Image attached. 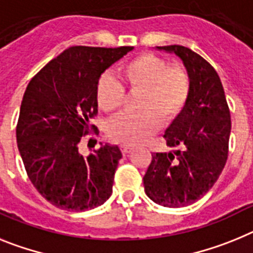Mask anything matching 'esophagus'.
<instances>
[{
  "label": "esophagus",
  "instance_id": "34e87169",
  "mask_svg": "<svg viewBox=\"0 0 253 253\" xmlns=\"http://www.w3.org/2000/svg\"><path fill=\"white\" fill-rule=\"evenodd\" d=\"M121 151H122L124 155H127V154L132 151V148H131V146H122V148H121Z\"/></svg>",
  "mask_w": 253,
  "mask_h": 253
}]
</instances>
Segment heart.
Returning <instances> with one entry per match:
<instances>
[{"mask_svg":"<svg viewBox=\"0 0 253 253\" xmlns=\"http://www.w3.org/2000/svg\"><path fill=\"white\" fill-rule=\"evenodd\" d=\"M122 83L102 75L95 85L96 104L105 113H116L125 102V89L139 94L135 114H124L108 124L107 133L121 145H139L162 127L178 120L188 104L192 83L181 65H169L163 57L141 53L118 70Z\"/></svg>","mask_w":253,"mask_h":253,"instance_id":"obj_1","label":"heart"}]
</instances>
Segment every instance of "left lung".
<instances>
[{"label":"left lung","mask_w":253,"mask_h":253,"mask_svg":"<svg viewBox=\"0 0 253 253\" xmlns=\"http://www.w3.org/2000/svg\"><path fill=\"white\" fill-rule=\"evenodd\" d=\"M183 61L192 90L181 117L164 133L175 153H153L144 175L145 192L154 203L182 208L197 201L214 183L227 163L230 112L218 72L205 58L183 45L158 47Z\"/></svg>","instance_id":"left-lung-1"}]
</instances>
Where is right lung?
Returning <instances> with one entry per match:
<instances>
[{
  "mask_svg": "<svg viewBox=\"0 0 253 253\" xmlns=\"http://www.w3.org/2000/svg\"><path fill=\"white\" fill-rule=\"evenodd\" d=\"M133 47L75 45L63 50L26 86L16 126L17 148L37 191L52 205L84 211L109 199L122 153L103 145L84 157L79 145L95 131V85Z\"/></svg>",
  "mask_w": 253,
  "mask_h": 253,
  "instance_id": "obj_1",
  "label": "right lung"
}]
</instances>
